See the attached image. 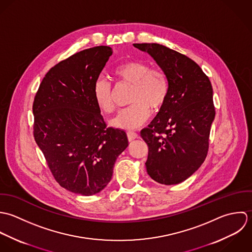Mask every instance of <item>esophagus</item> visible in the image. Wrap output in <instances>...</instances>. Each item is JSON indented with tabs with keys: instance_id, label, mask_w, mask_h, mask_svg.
<instances>
[{
	"instance_id": "esophagus-1",
	"label": "esophagus",
	"mask_w": 252,
	"mask_h": 252,
	"mask_svg": "<svg viewBox=\"0 0 252 252\" xmlns=\"http://www.w3.org/2000/svg\"><path fill=\"white\" fill-rule=\"evenodd\" d=\"M138 137L137 133L136 132H133V131H127V138L129 141H132L134 139H136Z\"/></svg>"
}]
</instances>
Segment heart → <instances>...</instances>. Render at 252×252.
<instances>
[{
  "instance_id": "obj_1",
  "label": "heart",
  "mask_w": 252,
  "mask_h": 252,
  "mask_svg": "<svg viewBox=\"0 0 252 252\" xmlns=\"http://www.w3.org/2000/svg\"><path fill=\"white\" fill-rule=\"evenodd\" d=\"M114 78L120 84L132 86L130 105L123 110L111 125L125 129H132L142 126L150 116V109L158 111L168 95V81L159 69H151L150 65L140 60H128L114 70ZM94 96L96 104L105 113H113L116 109L111 84L98 78L94 86Z\"/></svg>"
}]
</instances>
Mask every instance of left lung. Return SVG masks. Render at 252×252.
Masks as SVG:
<instances>
[{
	"label": "left lung",
	"mask_w": 252,
	"mask_h": 252,
	"mask_svg": "<svg viewBox=\"0 0 252 252\" xmlns=\"http://www.w3.org/2000/svg\"><path fill=\"white\" fill-rule=\"evenodd\" d=\"M147 52L165 74L168 95L140 135L148 145L147 172L153 180L174 185L189 178L204 161L215 117L208 77L191 58L159 44H133Z\"/></svg>",
	"instance_id": "1"
}]
</instances>
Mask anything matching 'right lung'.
I'll list each match as a JSON object with an SVG mask.
<instances>
[{
  "label": "right lung",
  "mask_w": 252,
  "mask_h": 252,
  "mask_svg": "<svg viewBox=\"0 0 252 252\" xmlns=\"http://www.w3.org/2000/svg\"><path fill=\"white\" fill-rule=\"evenodd\" d=\"M112 53L99 46L59 62L46 74L33 103L36 143L59 185L79 195L102 191L128 146L125 130L106 127L94 96Z\"/></svg>",
  "instance_id": "1"
}]
</instances>
